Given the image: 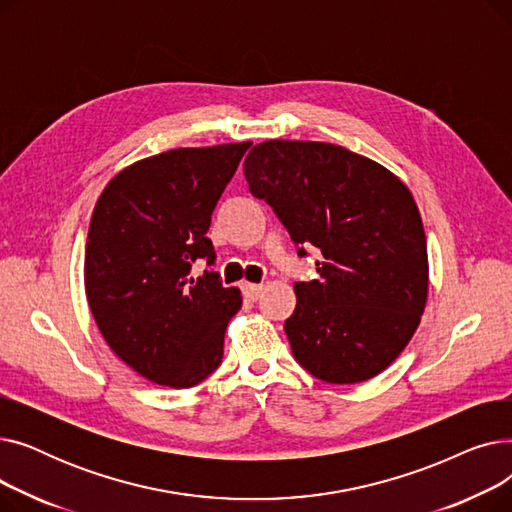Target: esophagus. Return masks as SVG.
Returning a JSON list of instances; mask_svg holds the SVG:
<instances>
[{"label": "esophagus", "instance_id": "obj_1", "mask_svg": "<svg viewBox=\"0 0 512 512\" xmlns=\"http://www.w3.org/2000/svg\"><path fill=\"white\" fill-rule=\"evenodd\" d=\"M242 294H245L247 299H251V301H255L259 294H261V290H263V284H251V282H242Z\"/></svg>", "mask_w": 512, "mask_h": 512}]
</instances>
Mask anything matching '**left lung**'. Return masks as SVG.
<instances>
[{"mask_svg":"<svg viewBox=\"0 0 512 512\" xmlns=\"http://www.w3.org/2000/svg\"><path fill=\"white\" fill-rule=\"evenodd\" d=\"M299 255L319 249L317 280L294 282L284 321L292 355L317 380L359 384L413 338L427 301V242L409 188L332 143L265 141L242 166Z\"/></svg>","mask_w":512,"mask_h":512,"instance_id":"obj_1","label":"left lung"}]
</instances>
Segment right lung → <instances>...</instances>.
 <instances>
[{"label":"right lung","instance_id":"add662e5","mask_svg":"<svg viewBox=\"0 0 512 512\" xmlns=\"http://www.w3.org/2000/svg\"><path fill=\"white\" fill-rule=\"evenodd\" d=\"M251 143L170 149L118 172L93 209L85 290L112 351L139 375L191 388L220 367L228 321L242 305L224 288L205 236Z\"/></svg>","mask_w":512,"mask_h":512}]
</instances>
